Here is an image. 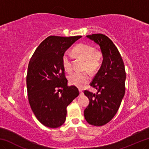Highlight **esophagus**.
Segmentation results:
<instances>
[{
    "label": "esophagus",
    "mask_w": 149,
    "mask_h": 149,
    "mask_svg": "<svg viewBox=\"0 0 149 149\" xmlns=\"http://www.w3.org/2000/svg\"><path fill=\"white\" fill-rule=\"evenodd\" d=\"M79 95H84V92H83V91L81 89H79Z\"/></svg>",
    "instance_id": "34e87169"
}]
</instances>
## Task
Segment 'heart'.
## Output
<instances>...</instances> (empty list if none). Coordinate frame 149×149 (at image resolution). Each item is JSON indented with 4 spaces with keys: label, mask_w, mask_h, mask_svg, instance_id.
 Listing matches in <instances>:
<instances>
[{
    "label": "heart",
    "mask_w": 149,
    "mask_h": 149,
    "mask_svg": "<svg viewBox=\"0 0 149 149\" xmlns=\"http://www.w3.org/2000/svg\"><path fill=\"white\" fill-rule=\"evenodd\" d=\"M74 54L78 58L85 60L84 68L91 72L95 71L101 64L102 54L99 50H95V48L86 43H79L73 49ZM62 65L66 72L72 70V59L68 52H65L62 56ZM90 75L88 72H75L69 77L70 84L78 87H84L89 81Z\"/></svg>",
    "instance_id": "obj_1"
}]
</instances>
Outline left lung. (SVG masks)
<instances>
[{"mask_svg": "<svg viewBox=\"0 0 149 149\" xmlns=\"http://www.w3.org/2000/svg\"><path fill=\"white\" fill-rule=\"evenodd\" d=\"M86 37L99 45L103 59L91 83L97 93L84 91L89 100L84 116L89 124L101 126L114 118L125 95V66L116 47L107 36L99 33Z\"/></svg>", "mask_w": 149, "mask_h": 149, "instance_id": "left-lung-1", "label": "left lung"}]
</instances>
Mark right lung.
<instances>
[{"label":"right lung","instance_id":"add662e5","mask_svg":"<svg viewBox=\"0 0 149 149\" xmlns=\"http://www.w3.org/2000/svg\"><path fill=\"white\" fill-rule=\"evenodd\" d=\"M81 36H49L35 50L26 77L31 110L40 122L57 128L65 122L66 108L79 95L75 86H68L62 56Z\"/></svg>","mask_w":149,"mask_h":149}]
</instances>
